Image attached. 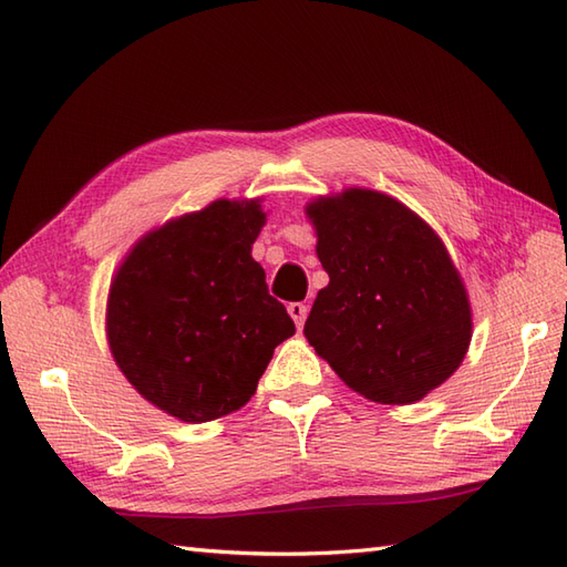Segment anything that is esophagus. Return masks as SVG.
Segmentation results:
<instances>
[{
    "mask_svg": "<svg viewBox=\"0 0 567 567\" xmlns=\"http://www.w3.org/2000/svg\"><path fill=\"white\" fill-rule=\"evenodd\" d=\"M287 311H290V317L295 319V323H297V329H302L305 327V319H307V305H302V302H292V305H287Z\"/></svg>",
    "mask_w": 567,
    "mask_h": 567,
    "instance_id": "esophagus-1",
    "label": "esophagus"
}]
</instances>
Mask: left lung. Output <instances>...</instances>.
Returning <instances> with one entry per match:
<instances>
[{
    "instance_id": "8db88e82",
    "label": "left lung",
    "mask_w": 567,
    "mask_h": 567,
    "mask_svg": "<svg viewBox=\"0 0 567 567\" xmlns=\"http://www.w3.org/2000/svg\"><path fill=\"white\" fill-rule=\"evenodd\" d=\"M305 214L329 272L305 323L309 346L370 402L424 400L473 339V307L441 236L368 187L319 195Z\"/></svg>"
}]
</instances>
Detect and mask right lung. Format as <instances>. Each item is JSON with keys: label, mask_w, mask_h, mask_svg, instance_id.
I'll list each match as a JSON object with an SVG mask.
<instances>
[{"label": "right lung", "mask_w": 567, "mask_h": 567, "mask_svg": "<svg viewBox=\"0 0 567 567\" xmlns=\"http://www.w3.org/2000/svg\"><path fill=\"white\" fill-rule=\"evenodd\" d=\"M265 221L262 197H221L151 228L118 262L106 343L131 388L167 416L204 424L248 404L275 346L295 333L250 256Z\"/></svg>", "instance_id": "right-lung-1"}]
</instances>
